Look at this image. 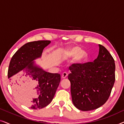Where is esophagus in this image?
Wrapping results in <instances>:
<instances>
[{"label": "esophagus", "instance_id": "esophagus-1", "mask_svg": "<svg viewBox=\"0 0 124 124\" xmlns=\"http://www.w3.org/2000/svg\"><path fill=\"white\" fill-rule=\"evenodd\" d=\"M68 77V74H67V73H66V72H64L62 74V78H67Z\"/></svg>", "mask_w": 124, "mask_h": 124}]
</instances>
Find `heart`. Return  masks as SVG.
<instances>
[{
    "mask_svg": "<svg viewBox=\"0 0 124 124\" xmlns=\"http://www.w3.org/2000/svg\"><path fill=\"white\" fill-rule=\"evenodd\" d=\"M65 57L67 59L74 57L73 63L78 65L87 60L88 55L86 51H82L79 46H73L65 51Z\"/></svg>",
    "mask_w": 124,
    "mask_h": 124,
    "instance_id": "1",
    "label": "heart"
}]
</instances>
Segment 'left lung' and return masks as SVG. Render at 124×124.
<instances>
[{
  "mask_svg": "<svg viewBox=\"0 0 124 124\" xmlns=\"http://www.w3.org/2000/svg\"><path fill=\"white\" fill-rule=\"evenodd\" d=\"M99 47V55L94 62L69 67L73 103L83 111L103 106L109 98L115 81L114 59L104 46Z\"/></svg>",
  "mask_w": 124,
  "mask_h": 124,
  "instance_id": "obj_1",
  "label": "left lung"
}]
</instances>
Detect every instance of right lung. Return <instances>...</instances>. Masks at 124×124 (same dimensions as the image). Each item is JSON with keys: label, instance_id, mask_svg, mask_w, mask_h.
<instances>
[{"label": "right lung", "instance_id": "1", "mask_svg": "<svg viewBox=\"0 0 124 124\" xmlns=\"http://www.w3.org/2000/svg\"><path fill=\"white\" fill-rule=\"evenodd\" d=\"M50 40H38L27 43L12 57L8 71L11 86L16 96L23 99L30 96L28 106L40 109L52 101L60 82V74L47 72L35 64L34 60L41 57L43 49ZM21 74L16 75L20 71Z\"/></svg>", "mask_w": 124, "mask_h": 124}]
</instances>
